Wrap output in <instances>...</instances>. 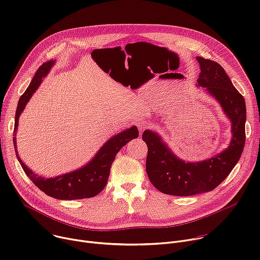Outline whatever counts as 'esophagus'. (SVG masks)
Returning <instances> with one entry per match:
<instances>
[{
	"label": "esophagus",
	"mask_w": 260,
	"mask_h": 260,
	"mask_svg": "<svg viewBox=\"0 0 260 260\" xmlns=\"http://www.w3.org/2000/svg\"><path fill=\"white\" fill-rule=\"evenodd\" d=\"M147 122H145V121H143V122H141V123H139V125H138V127H139V131L142 133V132H144V129L147 127Z\"/></svg>",
	"instance_id": "esophagus-1"
}]
</instances>
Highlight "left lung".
Instances as JSON below:
<instances>
[{
  "mask_svg": "<svg viewBox=\"0 0 260 260\" xmlns=\"http://www.w3.org/2000/svg\"><path fill=\"white\" fill-rule=\"evenodd\" d=\"M197 59L201 67L197 85L220 104L232 122L233 137L226 149L217 155L188 162L177 157L157 133L145 131L142 138L148 147L146 172L154 187L166 194L189 197L213 190L230 175L244 149L246 104L243 95L218 62L201 56Z\"/></svg>",
  "mask_w": 260,
  "mask_h": 260,
  "instance_id": "obj_1",
  "label": "left lung"
}]
</instances>
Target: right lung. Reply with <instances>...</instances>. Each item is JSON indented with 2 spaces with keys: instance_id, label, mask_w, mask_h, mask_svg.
Segmentation results:
<instances>
[{
  "instance_id": "1",
  "label": "right lung",
  "mask_w": 260,
  "mask_h": 260,
  "mask_svg": "<svg viewBox=\"0 0 260 260\" xmlns=\"http://www.w3.org/2000/svg\"><path fill=\"white\" fill-rule=\"evenodd\" d=\"M54 62L55 60H49L44 62L37 70L28 87L20 96L15 114L14 136H16L18 119L25 108V105L34 92L38 89L41 82L43 81L42 78L49 73ZM138 136L139 131L136 125L132 126L131 128H126L123 132L110 138L101 147V149L96 152L94 157L82 168L53 178H45L39 176L28 169L18 155L16 148V137L13 138V143L16 157L21 168L36 186L51 198L68 201L88 199L98 196L106 186L110 175V169L115 159L116 154L123 146H125L131 140L138 138Z\"/></svg>"
}]
</instances>
